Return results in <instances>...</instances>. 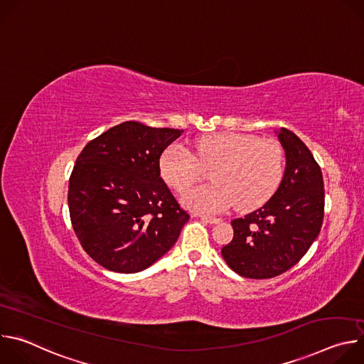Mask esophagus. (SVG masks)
I'll list each match as a JSON object with an SVG mask.
<instances>
[{"label":"esophagus","instance_id":"obj_1","mask_svg":"<svg viewBox=\"0 0 364 364\" xmlns=\"http://www.w3.org/2000/svg\"><path fill=\"white\" fill-rule=\"evenodd\" d=\"M200 219H201V220H204L205 223H210V225H216V223H219V222H220V219H218V218L205 216V215H201V216H200Z\"/></svg>","mask_w":364,"mask_h":364}]
</instances>
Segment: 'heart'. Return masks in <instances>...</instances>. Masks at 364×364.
I'll return each mask as SVG.
<instances>
[{"label": "heart", "mask_w": 364, "mask_h": 364, "mask_svg": "<svg viewBox=\"0 0 364 364\" xmlns=\"http://www.w3.org/2000/svg\"><path fill=\"white\" fill-rule=\"evenodd\" d=\"M213 166L212 184L196 187L183 197L190 210L215 215L229 210H253L265 204L279 187L284 152L274 139L237 132H219L198 138L193 154L173 144L161 154L160 173L176 191L184 193L201 176V167Z\"/></svg>", "instance_id": "obj_1"}]
</instances>
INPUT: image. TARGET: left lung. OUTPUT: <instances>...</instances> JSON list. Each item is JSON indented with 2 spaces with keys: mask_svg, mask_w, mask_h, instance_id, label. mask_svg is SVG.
Returning <instances> with one entry per match:
<instances>
[{
  "mask_svg": "<svg viewBox=\"0 0 364 364\" xmlns=\"http://www.w3.org/2000/svg\"><path fill=\"white\" fill-rule=\"evenodd\" d=\"M275 134L287 159L282 181L261 209L232 220L233 239L222 247L229 268L250 279L274 278L298 264L324 219L320 166L292 131Z\"/></svg>",
  "mask_w": 364,
  "mask_h": 364,
  "instance_id": "obj_1",
  "label": "left lung"
}]
</instances>
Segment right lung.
Instances as JSON below:
<instances>
[{"label": "right lung", "mask_w": 364, "mask_h": 364, "mask_svg": "<svg viewBox=\"0 0 364 364\" xmlns=\"http://www.w3.org/2000/svg\"><path fill=\"white\" fill-rule=\"evenodd\" d=\"M183 129L128 121L89 141L69 180L73 230L100 267L135 274L177 242L190 216L161 178L163 151Z\"/></svg>", "instance_id": "obj_1"}]
</instances>
